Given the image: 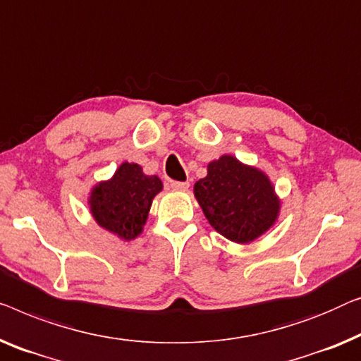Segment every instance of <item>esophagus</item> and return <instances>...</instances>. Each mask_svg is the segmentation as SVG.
<instances>
[{
    "label": "esophagus",
    "instance_id": "obj_1",
    "mask_svg": "<svg viewBox=\"0 0 361 361\" xmlns=\"http://www.w3.org/2000/svg\"><path fill=\"white\" fill-rule=\"evenodd\" d=\"M171 187L174 190H187L190 187L189 182H177V180H172L171 182Z\"/></svg>",
    "mask_w": 361,
    "mask_h": 361
}]
</instances>
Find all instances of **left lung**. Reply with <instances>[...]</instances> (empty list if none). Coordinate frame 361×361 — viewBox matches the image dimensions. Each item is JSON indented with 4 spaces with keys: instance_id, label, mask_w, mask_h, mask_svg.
Instances as JSON below:
<instances>
[{
    "instance_id": "8db88e82",
    "label": "left lung",
    "mask_w": 361,
    "mask_h": 361,
    "mask_svg": "<svg viewBox=\"0 0 361 361\" xmlns=\"http://www.w3.org/2000/svg\"><path fill=\"white\" fill-rule=\"evenodd\" d=\"M207 171V177L193 185V193L208 223L221 236L247 244L274 226L280 200L265 172L231 154L212 161Z\"/></svg>"
}]
</instances>
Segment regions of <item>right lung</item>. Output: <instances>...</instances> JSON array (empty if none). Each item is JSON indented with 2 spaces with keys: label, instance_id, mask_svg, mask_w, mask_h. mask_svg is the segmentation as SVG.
Listing matches in <instances>:
<instances>
[{
  "label": "right lung",
  "instance_id": "add662e5",
  "mask_svg": "<svg viewBox=\"0 0 361 361\" xmlns=\"http://www.w3.org/2000/svg\"><path fill=\"white\" fill-rule=\"evenodd\" d=\"M161 190L163 182L158 176L143 174L142 166L135 163H122L112 179L92 187V218L109 233L132 241L142 234L153 198Z\"/></svg>",
  "mask_w": 361,
  "mask_h": 361
}]
</instances>
